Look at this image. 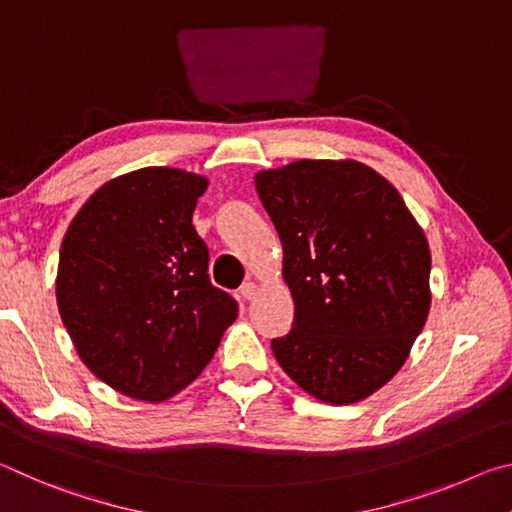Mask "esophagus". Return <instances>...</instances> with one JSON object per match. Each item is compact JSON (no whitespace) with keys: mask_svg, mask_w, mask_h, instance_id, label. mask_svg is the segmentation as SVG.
I'll list each match as a JSON object with an SVG mask.
<instances>
[{"mask_svg":"<svg viewBox=\"0 0 512 512\" xmlns=\"http://www.w3.org/2000/svg\"><path fill=\"white\" fill-rule=\"evenodd\" d=\"M255 291H257L255 282H244V284H241V289H239V293H241V296H244V300L255 298Z\"/></svg>","mask_w":512,"mask_h":512,"instance_id":"obj_1","label":"esophagus"}]
</instances>
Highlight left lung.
<instances>
[{
	"mask_svg": "<svg viewBox=\"0 0 512 512\" xmlns=\"http://www.w3.org/2000/svg\"><path fill=\"white\" fill-rule=\"evenodd\" d=\"M284 250L296 316L271 341L284 372L327 404L375 393L429 314V244L397 189L354 160H300L255 176Z\"/></svg>",
	"mask_w": 512,
	"mask_h": 512,
	"instance_id": "8db88e82",
	"label": "left lung"
}]
</instances>
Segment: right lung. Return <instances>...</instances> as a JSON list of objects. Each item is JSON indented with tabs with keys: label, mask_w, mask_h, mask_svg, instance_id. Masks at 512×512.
<instances>
[{
	"label": "right lung",
	"mask_w": 512,
	"mask_h": 512,
	"mask_svg": "<svg viewBox=\"0 0 512 512\" xmlns=\"http://www.w3.org/2000/svg\"><path fill=\"white\" fill-rule=\"evenodd\" d=\"M205 187L169 167L126 173L88 198L60 248L56 300L74 348L135 400L162 402L192 384L237 318L192 225Z\"/></svg>",
	"instance_id": "obj_1"
}]
</instances>
